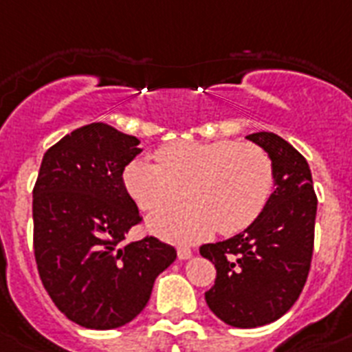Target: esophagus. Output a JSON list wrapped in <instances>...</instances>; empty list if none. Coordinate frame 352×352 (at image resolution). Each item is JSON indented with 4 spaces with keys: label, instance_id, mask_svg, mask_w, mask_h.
Wrapping results in <instances>:
<instances>
[{
    "label": "esophagus",
    "instance_id": "34e87169",
    "mask_svg": "<svg viewBox=\"0 0 352 352\" xmlns=\"http://www.w3.org/2000/svg\"><path fill=\"white\" fill-rule=\"evenodd\" d=\"M190 255H192V250L188 248V246H185V245L178 246V257H179V259H188Z\"/></svg>",
    "mask_w": 352,
    "mask_h": 352
}]
</instances>
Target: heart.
<instances>
[{
  "mask_svg": "<svg viewBox=\"0 0 352 352\" xmlns=\"http://www.w3.org/2000/svg\"><path fill=\"white\" fill-rule=\"evenodd\" d=\"M156 164L136 160L126 169L127 192L142 210L164 212L151 226L164 237L194 241L217 226L221 234L248 228L274 190V164L252 142H173L156 151Z\"/></svg>",
  "mask_w": 352,
  "mask_h": 352,
  "instance_id": "b5f03b06",
  "label": "heart"
}]
</instances>
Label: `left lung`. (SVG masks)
Returning a JSON list of instances; mask_svg holds the SVG:
<instances>
[{
  "mask_svg": "<svg viewBox=\"0 0 352 352\" xmlns=\"http://www.w3.org/2000/svg\"><path fill=\"white\" fill-rule=\"evenodd\" d=\"M268 153L275 190L245 232L199 246L216 266L205 293L210 311L234 327H259L289 311L311 268L316 194L306 158L275 133L246 136Z\"/></svg>",
  "mask_w": 352,
  "mask_h": 352,
  "instance_id": "obj_1",
  "label": "left lung"
}]
</instances>
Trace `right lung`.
Masks as SVG:
<instances>
[{
  "mask_svg": "<svg viewBox=\"0 0 352 352\" xmlns=\"http://www.w3.org/2000/svg\"><path fill=\"white\" fill-rule=\"evenodd\" d=\"M140 140L95 122L43 156L34 185V255L41 283L69 320L115 329L149 302L155 280L176 259L155 235L126 243L142 223L124 183Z\"/></svg>",
  "mask_w": 352,
  "mask_h": 352,
  "instance_id": "1",
  "label": "right lung"
}]
</instances>
